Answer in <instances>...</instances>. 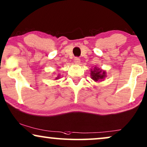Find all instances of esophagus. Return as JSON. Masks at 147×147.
I'll list each match as a JSON object with an SVG mask.
<instances>
[{
	"label": "esophagus",
	"instance_id": "esophagus-1",
	"mask_svg": "<svg viewBox=\"0 0 147 147\" xmlns=\"http://www.w3.org/2000/svg\"><path fill=\"white\" fill-rule=\"evenodd\" d=\"M74 62H75L76 64H79L80 62H81V60H80V58L79 57H75Z\"/></svg>",
	"mask_w": 147,
	"mask_h": 147
}]
</instances>
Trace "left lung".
Returning a JSON list of instances; mask_svg holds the SVG:
<instances>
[{
  "label": "left lung",
  "instance_id": "left-lung-1",
  "mask_svg": "<svg viewBox=\"0 0 147 147\" xmlns=\"http://www.w3.org/2000/svg\"><path fill=\"white\" fill-rule=\"evenodd\" d=\"M91 75L92 79L95 81H98L105 77V72L95 67L93 70H91Z\"/></svg>",
  "mask_w": 147,
  "mask_h": 147
}]
</instances>
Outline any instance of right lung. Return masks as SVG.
Instances as JSON below:
<instances>
[{
    "mask_svg": "<svg viewBox=\"0 0 147 147\" xmlns=\"http://www.w3.org/2000/svg\"><path fill=\"white\" fill-rule=\"evenodd\" d=\"M56 79H58V78H56Z\"/></svg>",
    "mask_w": 147,
    "mask_h": 147,
    "instance_id": "right-lung-1",
    "label": "right lung"
}]
</instances>
